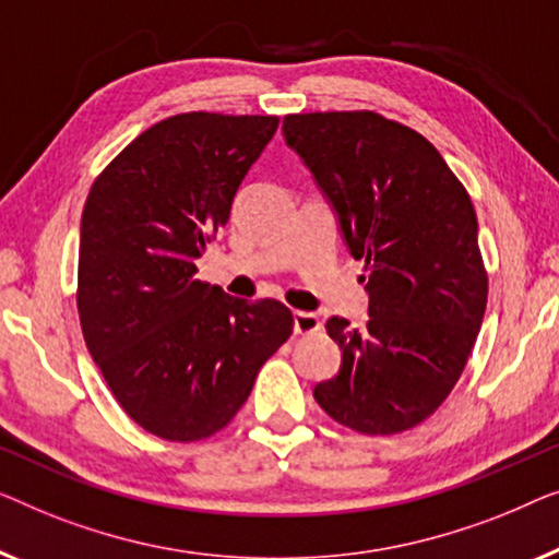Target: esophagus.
Listing matches in <instances>:
<instances>
[{
  "label": "esophagus",
  "instance_id": "34e87169",
  "mask_svg": "<svg viewBox=\"0 0 559 559\" xmlns=\"http://www.w3.org/2000/svg\"><path fill=\"white\" fill-rule=\"evenodd\" d=\"M321 321L317 313L311 311H294V332L296 334H313L319 332Z\"/></svg>",
  "mask_w": 559,
  "mask_h": 559
}]
</instances>
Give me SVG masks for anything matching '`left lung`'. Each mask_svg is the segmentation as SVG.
Wrapping results in <instances>:
<instances>
[{"label":"left lung","instance_id":"1","mask_svg":"<svg viewBox=\"0 0 559 559\" xmlns=\"http://www.w3.org/2000/svg\"><path fill=\"white\" fill-rule=\"evenodd\" d=\"M283 139L367 271V324L326 319L342 365L313 400L359 433H403L438 411L481 329L474 204L428 139L380 114L286 116Z\"/></svg>","mask_w":559,"mask_h":559}]
</instances>
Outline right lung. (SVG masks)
<instances>
[{
  "instance_id": "add662e5",
  "label": "right lung",
  "mask_w": 559,
  "mask_h": 559,
  "mask_svg": "<svg viewBox=\"0 0 559 559\" xmlns=\"http://www.w3.org/2000/svg\"><path fill=\"white\" fill-rule=\"evenodd\" d=\"M276 129V116H171L133 139L85 200L83 336L126 415L152 436L190 443L225 428L294 329L281 301L248 304L194 278Z\"/></svg>"
}]
</instances>
